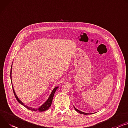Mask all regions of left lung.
Returning a JSON list of instances; mask_svg holds the SVG:
<instances>
[{
	"label": "left lung",
	"mask_w": 128,
	"mask_h": 128,
	"mask_svg": "<svg viewBox=\"0 0 128 128\" xmlns=\"http://www.w3.org/2000/svg\"><path fill=\"white\" fill-rule=\"evenodd\" d=\"M74 109L76 110V111H77L78 112L80 113V114H85V115H87V114H93V113H85V112H82V111H80V110H78V109H77L74 106Z\"/></svg>",
	"instance_id": "1"
}]
</instances>
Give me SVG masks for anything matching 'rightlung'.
Here are the masks:
<instances>
[{"instance_id": "obj_1", "label": "right lung", "mask_w": 128, "mask_h": 128, "mask_svg": "<svg viewBox=\"0 0 128 128\" xmlns=\"http://www.w3.org/2000/svg\"><path fill=\"white\" fill-rule=\"evenodd\" d=\"M12 66H11V69H10V80H11V83H12V88H13V92H14V94L15 96V98H16L17 99V101L20 104H21L22 105L24 106V107H25L26 108L28 109V110H32V111H40V112H43V111H45L46 110H47L49 109V108L50 107L51 104H52V99H53V97H54V93L56 91V90L58 88V86H56V87H54V89L52 90V91L51 94L50 96L48 97V99L46 100V102L43 104H42V105L39 107L38 108H32V107H28V106L27 105H26V104H25L24 102H23L21 100H20L19 98H18V96H17L16 93H15V91L14 90V87L13 86V84H12Z\"/></svg>"}]
</instances>
